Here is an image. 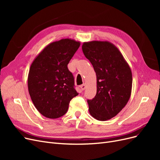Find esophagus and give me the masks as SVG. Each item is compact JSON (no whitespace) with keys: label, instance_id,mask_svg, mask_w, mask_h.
<instances>
[{"label":"esophagus","instance_id":"obj_1","mask_svg":"<svg viewBox=\"0 0 160 160\" xmlns=\"http://www.w3.org/2000/svg\"><path fill=\"white\" fill-rule=\"evenodd\" d=\"M80 88H81V89L82 91L85 90V89H86V85H85V84H83V85H81L80 86Z\"/></svg>","mask_w":160,"mask_h":160}]
</instances>
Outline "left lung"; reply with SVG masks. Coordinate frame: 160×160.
Segmentation results:
<instances>
[{
	"label": "left lung",
	"instance_id": "1",
	"mask_svg": "<svg viewBox=\"0 0 160 160\" xmlns=\"http://www.w3.org/2000/svg\"><path fill=\"white\" fill-rule=\"evenodd\" d=\"M82 50L96 73L97 93L88 100L90 115L99 121L117 115L132 93V73L122 53L109 41L84 42Z\"/></svg>",
	"mask_w": 160,
	"mask_h": 160
}]
</instances>
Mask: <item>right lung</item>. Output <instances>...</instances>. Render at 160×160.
<instances>
[{
    "label": "right lung",
    "instance_id": "1",
    "mask_svg": "<svg viewBox=\"0 0 160 160\" xmlns=\"http://www.w3.org/2000/svg\"><path fill=\"white\" fill-rule=\"evenodd\" d=\"M79 41L62 38L51 42L36 57L28 75V89L38 112L50 119L64 115L77 96L74 78L67 68Z\"/></svg>",
    "mask_w": 160,
    "mask_h": 160
}]
</instances>
